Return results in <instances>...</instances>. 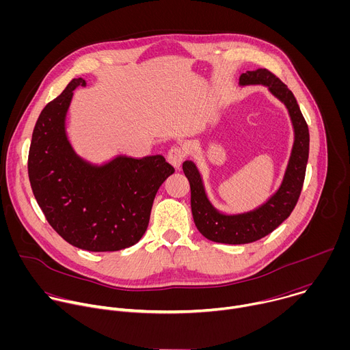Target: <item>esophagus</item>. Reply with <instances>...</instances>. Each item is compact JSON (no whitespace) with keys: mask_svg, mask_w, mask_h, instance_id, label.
<instances>
[{"mask_svg":"<svg viewBox=\"0 0 350 350\" xmlns=\"http://www.w3.org/2000/svg\"><path fill=\"white\" fill-rule=\"evenodd\" d=\"M185 155H187V152H185V149H184L183 146L174 145V146H172V148L169 149V152H167V161H169L174 167L178 169V167L181 166L183 161L185 159Z\"/></svg>","mask_w":350,"mask_h":350,"instance_id":"esophagus-1","label":"esophagus"}]
</instances>
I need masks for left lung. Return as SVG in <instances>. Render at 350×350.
<instances>
[{"label": "left lung", "instance_id": "left-lung-1", "mask_svg": "<svg viewBox=\"0 0 350 350\" xmlns=\"http://www.w3.org/2000/svg\"><path fill=\"white\" fill-rule=\"evenodd\" d=\"M239 84H265L286 105L295 129V142L284 181L274 196L259 209L238 215L226 216L219 213L208 201L202 180L192 162H184L183 170L189 181L191 211L196 228L211 241L221 243L255 242L274 231L292 213L301 196L306 165L309 158V127L299 109L292 91L270 70H247L239 77Z\"/></svg>", "mask_w": 350, "mask_h": 350}]
</instances>
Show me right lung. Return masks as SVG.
Returning <instances> with one entry per match:
<instances>
[{"instance_id":"add662e5","label":"right lung","mask_w":350,"mask_h":350,"mask_svg":"<svg viewBox=\"0 0 350 350\" xmlns=\"http://www.w3.org/2000/svg\"><path fill=\"white\" fill-rule=\"evenodd\" d=\"M73 79L41 111L29 149V180L46 221L66 242L91 252H113L137 243L146 231L155 195L174 167L162 155L119 157L94 167L68 142L65 115Z\"/></svg>"}]
</instances>
